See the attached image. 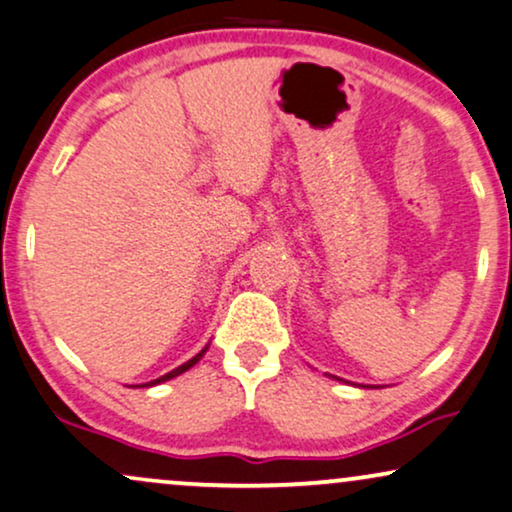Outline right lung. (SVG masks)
<instances>
[{
	"instance_id": "1",
	"label": "right lung",
	"mask_w": 512,
	"mask_h": 512,
	"mask_svg": "<svg viewBox=\"0 0 512 512\" xmlns=\"http://www.w3.org/2000/svg\"><path fill=\"white\" fill-rule=\"evenodd\" d=\"M205 352H208V347H205V349H200V352L196 354V357H193V359H189V361H186V364H181L179 368H174V371H170V373H165V375H163V378L153 380V383H146V385H158V383H165V380H170V378H177V375H179V373L189 371V368H191V366H196V364H198V361H200V357H203V354H205ZM141 387H144V385H141Z\"/></svg>"
}]
</instances>
